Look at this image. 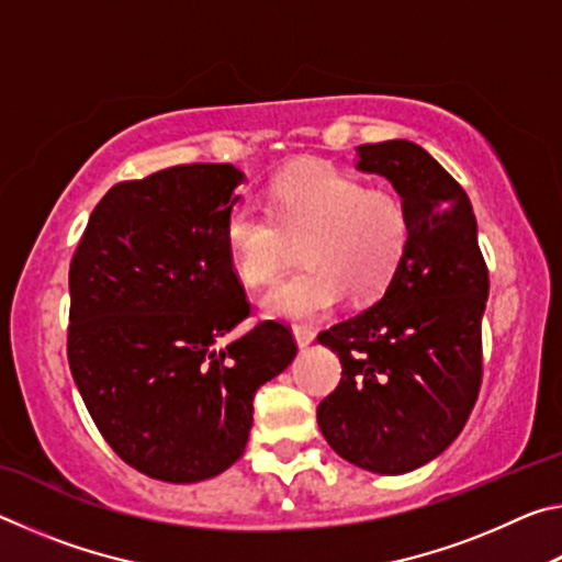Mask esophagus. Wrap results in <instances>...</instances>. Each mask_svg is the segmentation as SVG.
<instances>
[{
  "instance_id": "esophagus-1",
  "label": "esophagus",
  "mask_w": 562,
  "mask_h": 562,
  "mask_svg": "<svg viewBox=\"0 0 562 562\" xmlns=\"http://www.w3.org/2000/svg\"><path fill=\"white\" fill-rule=\"evenodd\" d=\"M292 335H294V341H297L300 347H307V345H312V341H315V329H312V327L294 325Z\"/></svg>"
}]
</instances>
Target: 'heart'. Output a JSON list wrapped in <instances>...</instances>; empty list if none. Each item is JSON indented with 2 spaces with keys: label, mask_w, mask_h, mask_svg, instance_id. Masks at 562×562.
I'll return each instance as SVG.
<instances>
[{
  "label": "heart",
  "mask_w": 562,
  "mask_h": 562,
  "mask_svg": "<svg viewBox=\"0 0 562 562\" xmlns=\"http://www.w3.org/2000/svg\"><path fill=\"white\" fill-rule=\"evenodd\" d=\"M270 213L240 203L225 221V245L245 284L265 288L280 278L290 243L302 245L307 270L280 282L262 310L278 319H317L345 300L372 297L402 262L412 215L402 195L369 188L329 166L284 173L270 190Z\"/></svg>",
  "instance_id": "1"
}]
</instances>
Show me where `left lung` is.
<instances>
[{
  "mask_svg": "<svg viewBox=\"0 0 562 562\" xmlns=\"http://www.w3.org/2000/svg\"><path fill=\"white\" fill-rule=\"evenodd\" d=\"M355 168L392 183L412 215V237L384 292L317 337L345 369L317 424L345 461L402 475L449 449L469 422L488 270L469 195L422 146L404 138L357 146Z\"/></svg>",
  "mask_w": 562,
  "mask_h": 562,
  "instance_id": "obj_1",
  "label": "left lung"
}]
</instances>
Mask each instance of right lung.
Segmentation results:
<instances>
[{"instance_id": "add662e5", "label": "right lung", "mask_w": 562, "mask_h": 562, "mask_svg": "<svg viewBox=\"0 0 562 562\" xmlns=\"http://www.w3.org/2000/svg\"><path fill=\"white\" fill-rule=\"evenodd\" d=\"M245 173L173 166L113 186L69 270V367L109 446L168 483L213 479L240 459L255 392L297 355L290 329L250 315L225 245Z\"/></svg>"}]
</instances>
